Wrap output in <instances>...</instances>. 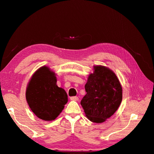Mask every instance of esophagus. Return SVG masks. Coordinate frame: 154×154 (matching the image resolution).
I'll use <instances>...</instances> for the list:
<instances>
[{
  "mask_svg": "<svg viewBox=\"0 0 154 154\" xmlns=\"http://www.w3.org/2000/svg\"><path fill=\"white\" fill-rule=\"evenodd\" d=\"M70 99L72 101H78V97L77 96H72L70 97Z\"/></svg>",
  "mask_w": 154,
  "mask_h": 154,
  "instance_id": "obj_1",
  "label": "esophagus"
}]
</instances>
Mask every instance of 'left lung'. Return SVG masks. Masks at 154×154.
Returning <instances> with one entry per match:
<instances>
[{
	"instance_id": "1",
	"label": "left lung",
	"mask_w": 154,
	"mask_h": 154,
	"mask_svg": "<svg viewBox=\"0 0 154 154\" xmlns=\"http://www.w3.org/2000/svg\"><path fill=\"white\" fill-rule=\"evenodd\" d=\"M85 85L87 94L81 105L87 118L100 123L110 118L122 101V87L115 73L109 68L94 66Z\"/></svg>"
}]
</instances>
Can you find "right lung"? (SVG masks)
Wrapping results in <instances>:
<instances>
[{
    "instance_id": "right-lung-1",
    "label": "right lung",
    "mask_w": 154,
    "mask_h": 154,
    "mask_svg": "<svg viewBox=\"0 0 154 154\" xmlns=\"http://www.w3.org/2000/svg\"><path fill=\"white\" fill-rule=\"evenodd\" d=\"M26 95L31 110L44 121L54 120L68 101L66 92L57 85L54 72L45 66L37 70L32 75Z\"/></svg>"
}]
</instances>
